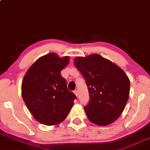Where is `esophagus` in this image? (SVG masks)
Masks as SVG:
<instances>
[{"instance_id": "esophagus-1", "label": "esophagus", "mask_w": 150, "mask_h": 150, "mask_svg": "<svg viewBox=\"0 0 150 150\" xmlns=\"http://www.w3.org/2000/svg\"><path fill=\"white\" fill-rule=\"evenodd\" d=\"M73 93H75V95H76V96H77V97L78 96V93H77V90H75V91H73Z\"/></svg>"}]
</instances>
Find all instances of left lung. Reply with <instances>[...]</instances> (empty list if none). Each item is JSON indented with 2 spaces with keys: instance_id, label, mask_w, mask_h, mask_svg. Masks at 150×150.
<instances>
[{
  "instance_id": "obj_1",
  "label": "left lung",
  "mask_w": 150,
  "mask_h": 150,
  "mask_svg": "<svg viewBox=\"0 0 150 150\" xmlns=\"http://www.w3.org/2000/svg\"><path fill=\"white\" fill-rule=\"evenodd\" d=\"M74 64L88 87L89 102L84 110L90 122L107 126L116 121L129 99L130 80L127 74L98 54L75 58Z\"/></svg>"
}]
</instances>
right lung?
I'll return each instance as SVG.
<instances>
[{
  "mask_svg": "<svg viewBox=\"0 0 150 150\" xmlns=\"http://www.w3.org/2000/svg\"><path fill=\"white\" fill-rule=\"evenodd\" d=\"M70 57L49 53L38 59L27 70L21 84V94L34 118L47 126L62 122L74 105L76 96L68 91L61 71Z\"/></svg>",
  "mask_w": 150,
  "mask_h": 150,
  "instance_id": "right-lung-1",
  "label": "right lung"
}]
</instances>
